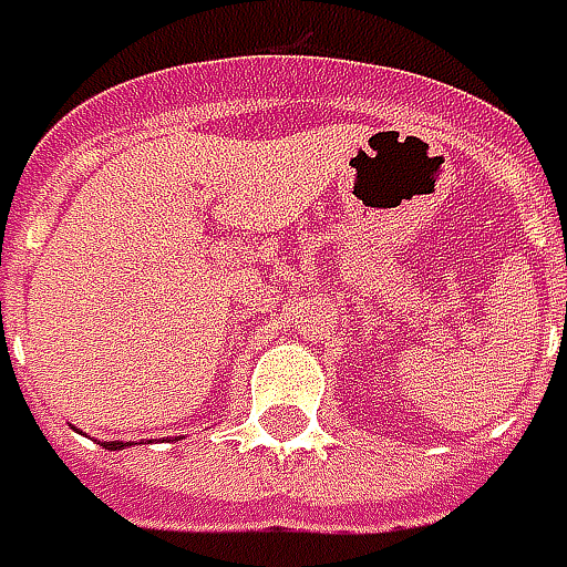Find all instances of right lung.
I'll return each instance as SVG.
<instances>
[{"mask_svg": "<svg viewBox=\"0 0 567 567\" xmlns=\"http://www.w3.org/2000/svg\"><path fill=\"white\" fill-rule=\"evenodd\" d=\"M103 447H110V451H116V447H125V442H103Z\"/></svg>", "mask_w": 567, "mask_h": 567, "instance_id": "add662e5", "label": "right lung"}]
</instances>
